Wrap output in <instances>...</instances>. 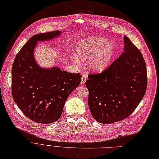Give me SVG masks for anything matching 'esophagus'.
<instances>
[{"mask_svg": "<svg viewBox=\"0 0 159 159\" xmlns=\"http://www.w3.org/2000/svg\"><path fill=\"white\" fill-rule=\"evenodd\" d=\"M87 80V75H86V74L82 75V76H81V84H84L86 82Z\"/></svg>", "mask_w": 159, "mask_h": 159, "instance_id": "34e87169", "label": "esophagus"}]
</instances>
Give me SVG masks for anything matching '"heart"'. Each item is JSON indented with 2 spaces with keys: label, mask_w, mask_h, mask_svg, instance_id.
Listing matches in <instances>:
<instances>
[{
  "label": "heart",
  "mask_w": 159,
  "mask_h": 159,
  "mask_svg": "<svg viewBox=\"0 0 159 159\" xmlns=\"http://www.w3.org/2000/svg\"><path fill=\"white\" fill-rule=\"evenodd\" d=\"M76 63L80 61H89L90 69L94 71H102L109 65L114 54L115 45L103 37H89L78 43L76 48Z\"/></svg>",
  "instance_id": "heart-1"
}]
</instances>
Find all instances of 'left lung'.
Returning <instances> with one entry per match:
<instances>
[{
    "label": "left lung",
    "instance_id": "left-lung-1",
    "mask_svg": "<svg viewBox=\"0 0 159 159\" xmlns=\"http://www.w3.org/2000/svg\"><path fill=\"white\" fill-rule=\"evenodd\" d=\"M124 51L106 69L89 74L88 104L97 122L112 124L127 118L147 89L146 65L142 53L125 35Z\"/></svg>",
    "mask_w": 159,
    "mask_h": 159
}]
</instances>
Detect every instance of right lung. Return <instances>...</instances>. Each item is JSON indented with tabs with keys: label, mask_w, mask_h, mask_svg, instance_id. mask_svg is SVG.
<instances>
[{
	"label": "right lung",
	"mask_w": 159,
	"mask_h": 159,
	"mask_svg": "<svg viewBox=\"0 0 159 159\" xmlns=\"http://www.w3.org/2000/svg\"><path fill=\"white\" fill-rule=\"evenodd\" d=\"M57 30L32 36L21 48L13 63L11 93L14 102L28 118L41 124L53 123L61 117L65 102L81 82V75L57 66L43 69L35 61L37 41L57 37Z\"/></svg>",
	"instance_id": "right-lung-1"
}]
</instances>
